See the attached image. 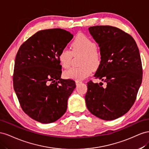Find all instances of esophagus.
Segmentation results:
<instances>
[{"label":"esophagus","instance_id":"34e87169","mask_svg":"<svg viewBox=\"0 0 149 149\" xmlns=\"http://www.w3.org/2000/svg\"><path fill=\"white\" fill-rule=\"evenodd\" d=\"M82 82V81H79V80H77V81L75 82V84H76V86H79V84H81Z\"/></svg>","mask_w":149,"mask_h":149}]
</instances>
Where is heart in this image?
<instances>
[{
    "mask_svg": "<svg viewBox=\"0 0 149 149\" xmlns=\"http://www.w3.org/2000/svg\"><path fill=\"white\" fill-rule=\"evenodd\" d=\"M71 51L62 49L58 54V60L63 68L67 69L72 63L73 56L82 54L79 67H72L63 72L66 79L82 80L90 75L93 69H98L102 62L101 54L97 45L90 37L79 33L71 43Z\"/></svg>",
    "mask_w": 149,
    "mask_h": 149,
    "instance_id": "heart-1",
    "label": "heart"
}]
</instances>
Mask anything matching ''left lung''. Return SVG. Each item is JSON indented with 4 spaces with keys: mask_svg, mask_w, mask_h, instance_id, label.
<instances>
[{
    "mask_svg": "<svg viewBox=\"0 0 149 149\" xmlns=\"http://www.w3.org/2000/svg\"><path fill=\"white\" fill-rule=\"evenodd\" d=\"M88 31L99 44L102 56L94 76L106 85L87 83V107L101 119H116L129 111L137 98L142 80L139 50L133 37L117 27L96 25Z\"/></svg>",
    "mask_w": 149,
    "mask_h": 149,
    "instance_id": "obj_1",
    "label": "left lung"
}]
</instances>
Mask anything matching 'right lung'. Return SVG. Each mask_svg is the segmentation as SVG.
Returning a JSON list of instances; mask_svg holds the SVG:
<instances>
[{
	"label": "right lung",
	"mask_w": 149,
	"mask_h": 149,
	"mask_svg": "<svg viewBox=\"0 0 149 149\" xmlns=\"http://www.w3.org/2000/svg\"><path fill=\"white\" fill-rule=\"evenodd\" d=\"M73 38L64 29L38 31L21 45L16 55L13 85L20 107L43 124L52 123L66 112L74 80L62 79L58 54Z\"/></svg>",
	"instance_id": "add662e5"
}]
</instances>
